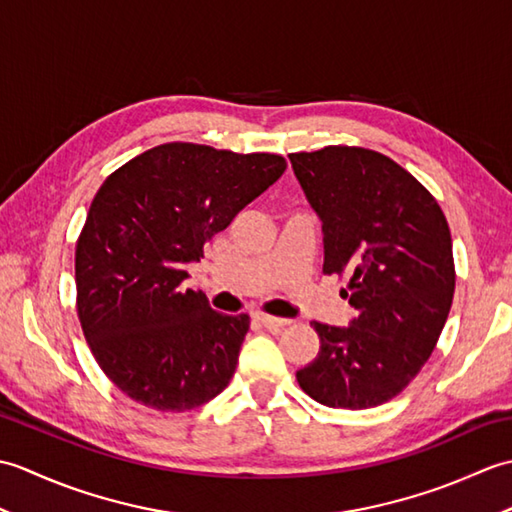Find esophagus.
Returning a JSON list of instances; mask_svg holds the SVG:
<instances>
[{
	"mask_svg": "<svg viewBox=\"0 0 512 512\" xmlns=\"http://www.w3.org/2000/svg\"><path fill=\"white\" fill-rule=\"evenodd\" d=\"M255 319L264 325V328L268 330H279V328H286V325L290 323L288 319H279V317H270V314H264V312H257Z\"/></svg>",
	"mask_w": 512,
	"mask_h": 512,
	"instance_id": "esophagus-1",
	"label": "esophagus"
}]
</instances>
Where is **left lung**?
<instances>
[{
  "label": "left lung",
  "instance_id": "1",
  "mask_svg": "<svg viewBox=\"0 0 512 512\" xmlns=\"http://www.w3.org/2000/svg\"><path fill=\"white\" fill-rule=\"evenodd\" d=\"M321 220L323 273L345 275L354 319L312 321L319 354L297 380L325 407L369 409L398 396L427 363L453 290L451 231L438 202L394 160L363 147L290 154Z\"/></svg>",
  "mask_w": 512,
  "mask_h": 512
}]
</instances>
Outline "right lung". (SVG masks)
Here are the masks:
<instances>
[{"label": "right lung", "instance_id": "add662e5", "mask_svg": "<svg viewBox=\"0 0 512 512\" xmlns=\"http://www.w3.org/2000/svg\"><path fill=\"white\" fill-rule=\"evenodd\" d=\"M286 171L275 154L158 145L114 171L76 242V310L112 383L140 405L189 411L235 374L248 314L182 288L206 239Z\"/></svg>", "mask_w": 512, "mask_h": 512}]
</instances>
